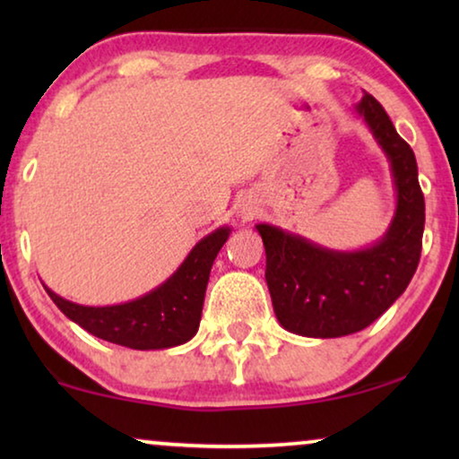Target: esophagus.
I'll list each match as a JSON object with an SVG mask.
<instances>
[{
    "instance_id": "34e87169",
    "label": "esophagus",
    "mask_w": 459,
    "mask_h": 459,
    "mask_svg": "<svg viewBox=\"0 0 459 459\" xmlns=\"http://www.w3.org/2000/svg\"><path fill=\"white\" fill-rule=\"evenodd\" d=\"M242 212H244V219H248L250 215H253V212H250V209H244Z\"/></svg>"
}]
</instances>
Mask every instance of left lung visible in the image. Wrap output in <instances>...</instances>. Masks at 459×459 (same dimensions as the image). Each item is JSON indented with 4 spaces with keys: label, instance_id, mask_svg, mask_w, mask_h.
<instances>
[{
    "label": "left lung",
    "instance_id": "obj_1",
    "mask_svg": "<svg viewBox=\"0 0 459 459\" xmlns=\"http://www.w3.org/2000/svg\"><path fill=\"white\" fill-rule=\"evenodd\" d=\"M355 110L391 160L397 209L382 240L355 253L322 248L275 225H256L275 317L292 334L336 338L368 328L405 292L420 263L424 194L416 156L374 96L363 91Z\"/></svg>",
    "mask_w": 459,
    "mask_h": 459
}]
</instances>
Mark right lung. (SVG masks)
<instances>
[{
	"instance_id": "add662e5",
	"label": "right lung",
	"mask_w": 459,
	"mask_h": 459,
	"mask_svg": "<svg viewBox=\"0 0 459 459\" xmlns=\"http://www.w3.org/2000/svg\"><path fill=\"white\" fill-rule=\"evenodd\" d=\"M230 231L219 228L203 238L171 278L129 303L85 307L46 290L68 319L102 341L137 351L178 347L198 332L212 261Z\"/></svg>"
}]
</instances>
